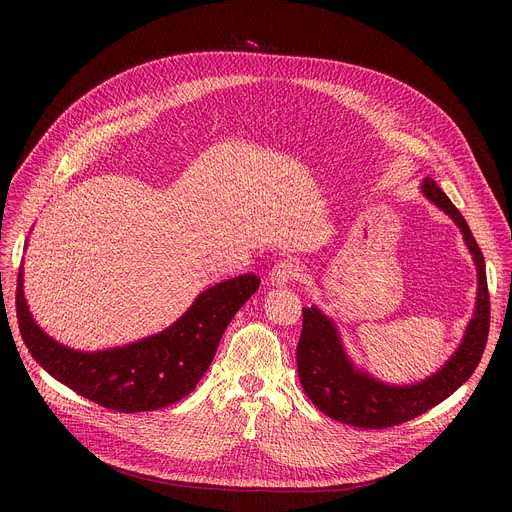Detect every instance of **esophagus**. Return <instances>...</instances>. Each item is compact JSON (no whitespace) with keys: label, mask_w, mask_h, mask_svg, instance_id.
<instances>
[{"label":"esophagus","mask_w":512,"mask_h":512,"mask_svg":"<svg viewBox=\"0 0 512 512\" xmlns=\"http://www.w3.org/2000/svg\"><path fill=\"white\" fill-rule=\"evenodd\" d=\"M298 271H300V269H298V265H296L294 261L283 259V261L275 263L273 269L269 271V281H271L273 285H285V283L294 281V279L298 277Z\"/></svg>","instance_id":"obj_1"}]
</instances>
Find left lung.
<instances>
[{"label": "left lung", "instance_id": "1", "mask_svg": "<svg viewBox=\"0 0 512 512\" xmlns=\"http://www.w3.org/2000/svg\"><path fill=\"white\" fill-rule=\"evenodd\" d=\"M421 194L444 210L460 229L474 259L478 289L472 320L456 352L433 375L411 385H389L346 354L344 342L332 318L318 306L304 308V326L298 342V375L310 401L328 417L352 427L383 429L409 421L448 399L476 371L490 328V298L482 251L460 210L431 178L421 184Z\"/></svg>", "mask_w": 512, "mask_h": 512}]
</instances>
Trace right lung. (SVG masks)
<instances>
[{
  "label": "right lung",
  "instance_id": "add662e5",
  "mask_svg": "<svg viewBox=\"0 0 512 512\" xmlns=\"http://www.w3.org/2000/svg\"><path fill=\"white\" fill-rule=\"evenodd\" d=\"M259 283L253 273L216 283L166 330L97 352L68 348L36 324L24 298V267L18 273L16 312L24 344L50 377L113 411H154L196 389L229 322Z\"/></svg>",
  "mask_w": 512,
  "mask_h": 512
}]
</instances>
